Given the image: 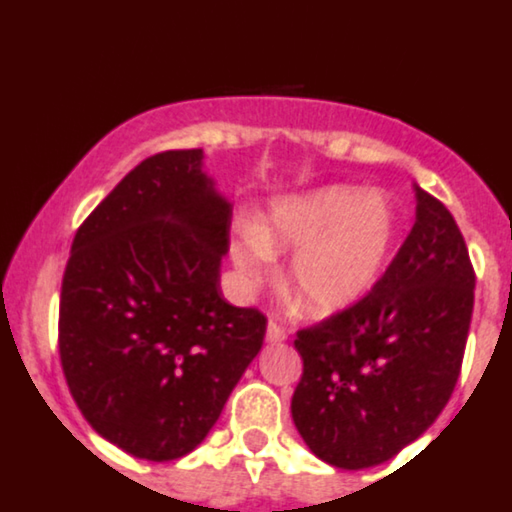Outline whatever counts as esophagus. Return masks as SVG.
Instances as JSON below:
<instances>
[{"mask_svg":"<svg viewBox=\"0 0 512 512\" xmlns=\"http://www.w3.org/2000/svg\"><path fill=\"white\" fill-rule=\"evenodd\" d=\"M267 341H270V343L287 341V331H284V328L279 324H274V321H270V324H267Z\"/></svg>","mask_w":512,"mask_h":512,"instance_id":"esophagus-1","label":"esophagus"}]
</instances>
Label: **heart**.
<instances>
[{"mask_svg":"<svg viewBox=\"0 0 512 512\" xmlns=\"http://www.w3.org/2000/svg\"><path fill=\"white\" fill-rule=\"evenodd\" d=\"M397 238V213L383 193L328 186L284 198L267 225H242L233 262L245 287L274 274V252H294L289 289L304 309L333 314L360 301L383 274Z\"/></svg>","mask_w":512,"mask_h":512,"instance_id":"heart-1","label":"heart"}]
</instances>
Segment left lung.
<instances>
[{
    "label": "left lung",
    "mask_w": 512,
    "mask_h": 512,
    "mask_svg": "<svg viewBox=\"0 0 512 512\" xmlns=\"http://www.w3.org/2000/svg\"><path fill=\"white\" fill-rule=\"evenodd\" d=\"M417 218L380 282L301 328L292 397L301 439L336 469H370L422 437L461 373L476 274L446 206L414 186Z\"/></svg>",
    "instance_id": "left-lung-1"
}]
</instances>
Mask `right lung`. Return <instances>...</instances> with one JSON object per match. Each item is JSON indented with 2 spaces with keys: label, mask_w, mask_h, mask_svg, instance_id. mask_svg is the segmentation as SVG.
<instances>
[{
  "label": "right lung",
  "mask_w": 512,
  "mask_h": 512,
  "mask_svg": "<svg viewBox=\"0 0 512 512\" xmlns=\"http://www.w3.org/2000/svg\"><path fill=\"white\" fill-rule=\"evenodd\" d=\"M230 218L203 149H176L134 166L73 238L63 375L90 427L137 459L196 449L265 341V314L220 297Z\"/></svg>",
  "instance_id": "right-lung-1"
}]
</instances>
